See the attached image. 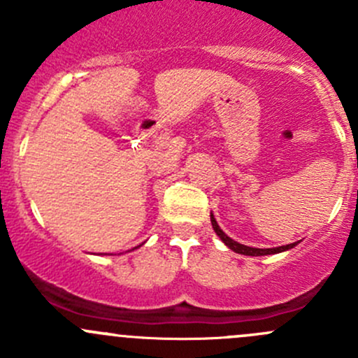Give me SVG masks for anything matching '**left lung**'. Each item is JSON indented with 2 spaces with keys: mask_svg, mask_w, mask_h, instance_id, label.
Returning <instances> with one entry per match:
<instances>
[{
  "mask_svg": "<svg viewBox=\"0 0 358 358\" xmlns=\"http://www.w3.org/2000/svg\"><path fill=\"white\" fill-rule=\"evenodd\" d=\"M211 225H213V230L216 232V236L220 237V239L225 243V246H229L232 251L239 252V255H246V256H265V255H277V252H282V251H287V249L294 248L298 243H292V244H286V246H280V248H268V249H259V248H249V246H244V244L237 243V241L230 239L229 236H227L225 232H223L222 229H220L218 222L215 220V216L211 215Z\"/></svg>",
  "mask_w": 358,
  "mask_h": 358,
  "instance_id": "obj_1",
  "label": "left lung"
}]
</instances>
